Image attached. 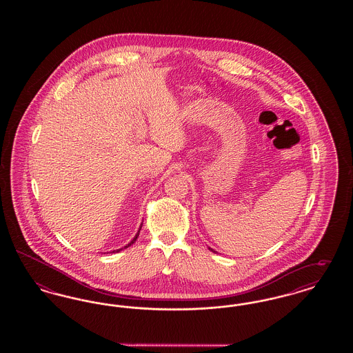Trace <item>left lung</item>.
Segmentation results:
<instances>
[{
	"mask_svg": "<svg viewBox=\"0 0 353 353\" xmlns=\"http://www.w3.org/2000/svg\"><path fill=\"white\" fill-rule=\"evenodd\" d=\"M209 250H210V252H216V250H213L212 248H209Z\"/></svg>",
	"mask_w": 353,
	"mask_h": 353,
	"instance_id": "left-lung-1",
	"label": "left lung"
}]
</instances>
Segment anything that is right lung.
I'll return each instance as SVG.
<instances>
[{
  "label": "right lung",
  "mask_w": 353,
  "mask_h": 353,
  "mask_svg": "<svg viewBox=\"0 0 353 353\" xmlns=\"http://www.w3.org/2000/svg\"><path fill=\"white\" fill-rule=\"evenodd\" d=\"M141 225H143V223H141ZM141 225H140V228H139V230H137V233H136V235H134V239H132V241H131V242H130V243H128V245H125V246H124V248H121V249H118V250H114V252H120V250H123V249H127V248H130V246H131V245H132V243H134V241H136V239H137V236H139V233H140V230H141Z\"/></svg>",
  "instance_id": "1"
}]
</instances>
